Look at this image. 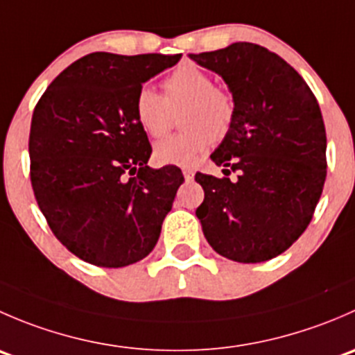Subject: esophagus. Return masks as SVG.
Here are the masks:
<instances>
[{
    "mask_svg": "<svg viewBox=\"0 0 355 355\" xmlns=\"http://www.w3.org/2000/svg\"><path fill=\"white\" fill-rule=\"evenodd\" d=\"M182 171H184V177H185V180H187V182H191L192 178H194V170H192V168L185 166Z\"/></svg>",
    "mask_w": 355,
    "mask_h": 355,
    "instance_id": "esophagus-1",
    "label": "esophagus"
}]
</instances>
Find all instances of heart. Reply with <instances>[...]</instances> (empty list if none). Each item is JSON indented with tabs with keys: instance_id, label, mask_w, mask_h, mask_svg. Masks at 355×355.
Returning <instances> with one entry per match:
<instances>
[{
	"instance_id": "obj_1",
	"label": "heart",
	"mask_w": 355,
	"mask_h": 355,
	"mask_svg": "<svg viewBox=\"0 0 355 355\" xmlns=\"http://www.w3.org/2000/svg\"><path fill=\"white\" fill-rule=\"evenodd\" d=\"M164 96L151 85H142L134 99V114L151 137L159 139L171 130L175 111L184 130L156 144L155 157L164 164H191L213 141L220 142L234 127L237 105L230 92L202 68L185 63L175 68L163 84Z\"/></svg>"
}]
</instances>
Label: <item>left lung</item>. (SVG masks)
Returning <instances> with one entry per match:
<instances>
[{
  "label": "left lung",
  "mask_w": 355,
  "mask_h": 355,
  "mask_svg": "<svg viewBox=\"0 0 355 355\" xmlns=\"http://www.w3.org/2000/svg\"><path fill=\"white\" fill-rule=\"evenodd\" d=\"M191 58L220 73L237 105L230 134L211 155L237 180L196 173L204 237L237 263L273 259L304 234L323 192L327 130L316 96L285 60L252 42Z\"/></svg>",
  "instance_id": "8db88e82"
}]
</instances>
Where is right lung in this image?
I'll return each instance as SVG.
<instances>
[{"instance_id": "1", "label": "right lung", "mask_w": 355, "mask_h": 355, "mask_svg": "<svg viewBox=\"0 0 355 355\" xmlns=\"http://www.w3.org/2000/svg\"><path fill=\"white\" fill-rule=\"evenodd\" d=\"M180 55L91 53L49 84L32 114L31 182L63 245L85 263L123 268L155 249L184 175L148 166L153 148L134 114L146 80Z\"/></svg>"}]
</instances>
